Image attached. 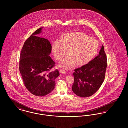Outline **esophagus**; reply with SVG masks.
<instances>
[{
    "label": "esophagus",
    "instance_id": "obj_1",
    "mask_svg": "<svg viewBox=\"0 0 128 128\" xmlns=\"http://www.w3.org/2000/svg\"><path fill=\"white\" fill-rule=\"evenodd\" d=\"M60 73H66L67 72L66 70H65L64 69H61L60 70Z\"/></svg>",
    "mask_w": 128,
    "mask_h": 128
}]
</instances>
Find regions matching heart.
Wrapping results in <instances>:
<instances>
[{
	"instance_id": "1",
	"label": "heart",
	"mask_w": 128,
	"mask_h": 128,
	"mask_svg": "<svg viewBox=\"0 0 128 128\" xmlns=\"http://www.w3.org/2000/svg\"><path fill=\"white\" fill-rule=\"evenodd\" d=\"M68 53L69 55L59 64L60 67L70 68L75 63L85 64L96 55L98 43L94 38L82 32H74L64 34L61 40H55L52 45V50L55 58H61Z\"/></svg>"
}]
</instances>
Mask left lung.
<instances>
[{"label": "left lung", "mask_w": 128, "mask_h": 128, "mask_svg": "<svg viewBox=\"0 0 128 128\" xmlns=\"http://www.w3.org/2000/svg\"><path fill=\"white\" fill-rule=\"evenodd\" d=\"M106 67L107 58L102 45L98 56L85 65L74 70L73 92L82 98L94 94L103 82Z\"/></svg>", "instance_id": "obj_1"}]
</instances>
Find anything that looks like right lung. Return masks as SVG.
Instances as JSON below:
<instances>
[{
  "instance_id": "obj_1",
  "label": "right lung",
  "mask_w": 128,
  "mask_h": 128,
  "mask_svg": "<svg viewBox=\"0 0 128 128\" xmlns=\"http://www.w3.org/2000/svg\"><path fill=\"white\" fill-rule=\"evenodd\" d=\"M43 27L36 30L25 41L20 52L19 69L25 86L32 94L43 96L55 88L58 70L51 71L55 63L49 55L52 46L47 39L38 36Z\"/></svg>"
}]
</instances>
